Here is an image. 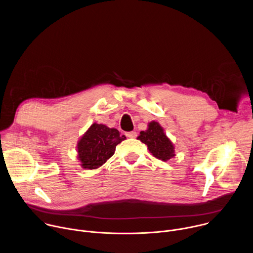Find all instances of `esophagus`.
<instances>
[{"mask_svg": "<svg viewBox=\"0 0 253 253\" xmlns=\"http://www.w3.org/2000/svg\"><path fill=\"white\" fill-rule=\"evenodd\" d=\"M126 136L129 137V138H135L137 136V133L135 131H131V132L126 133Z\"/></svg>", "mask_w": 253, "mask_h": 253, "instance_id": "obj_1", "label": "esophagus"}]
</instances>
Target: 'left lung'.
<instances>
[{"mask_svg":"<svg viewBox=\"0 0 253 253\" xmlns=\"http://www.w3.org/2000/svg\"><path fill=\"white\" fill-rule=\"evenodd\" d=\"M138 140L146 144L154 157L162 161H167L175 156L174 145L164 133V129L158 122L148 123L146 131H141Z\"/></svg>","mask_w":253,"mask_h":253,"instance_id":"obj_1","label":"left lung"}]
</instances>
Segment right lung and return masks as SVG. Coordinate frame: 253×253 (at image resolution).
Here are the masks:
<instances>
[{
  "label": "right lung",
  "mask_w": 253,
  "mask_h": 253,
  "mask_svg": "<svg viewBox=\"0 0 253 253\" xmlns=\"http://www.w3.org/2000/svg\"><path fill=\"white\" fill-rule=\"evenodd\" d=\"M126 137L115 128L94 123L77 144L78 159L84 169H97L113 156L116 146Z\"/></svg>",
  "instance_id": "right-lung-1"
}]
</instances>
